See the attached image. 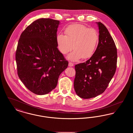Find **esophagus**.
<instances>
[{
	"label": "esophagus",
	"mask_w": 133,
	"mask_h": 133,
	"mask_svg": "<svg viewBox=\"0 0 133 133\" xmlns=\"http://www.w3.org/2000/svg\"><path fill=\"white\" fill-rule=\"evenodd\" d=\"M68 66L69 67H73V66H74V64L70 62L69 63V64H68Z\"/></svg>",
	"instance_id": "obj_1"
}]
</instances>
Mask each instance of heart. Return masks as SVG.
Wrapping results in <instances>:
<instances>
[{"label": "heart", "instance_id": "1", "mask_svg": "<svg viewBox=\"0 0 133 133\" xmlns=\"http://www.w3.org/2000/svg\"><path fill=\"white\" fill-rule=\"evenodd\" d=\"M65 35L59 33L56 42L59 50L66 54L74 50L67 56L68 59L76 61L82 58L86 59L92 56L98 42L99 36L97 31L80 24H72L65 30Z\"/></svg>", "mask_w": 133, "mask_h": 133}]
</instances>
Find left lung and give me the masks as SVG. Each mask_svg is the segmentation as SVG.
I'll return each instance as SVG.
<instances>
[{
    "label": "left lung",
    "mask_w": 133,
    "mask_h": 133,
    "mask_svg": "<svg viewBox=\"0 0 133 133\" xmlns=\"http://www.w3.org/2000/svg\"><path fill=\"white\" fill-rule=\"evenodd\" d=\"M99 43L94 53L85 62L76 65L74 87L77 95L90 99L101 94L107 88L116 72L117 51L114 40L101 22Z\"/></svg>",
    "instance_id": "8db88e82"
}]
</instances>
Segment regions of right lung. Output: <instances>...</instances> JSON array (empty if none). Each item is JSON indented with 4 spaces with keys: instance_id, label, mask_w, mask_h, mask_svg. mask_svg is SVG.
Here are the masks:
<instances>
[{
    "instance_id": "obj_1",
    "label": "right lung",
    "mask_w": 133,
    "mask_h": 133,
    "mask_svg": "<svg viewBox=\"0 0 133 133\" xmlns=\"http://www.w3.org/2000/svg\"><path fill=\"white\" fill-rule=\"evenodd\" d=\"M59 20L38 19L21 33L15 54L17 74L26 87L37 95L55 88L61 73L68 65L57 48Z\"/></svg>"
}]
</instances>
